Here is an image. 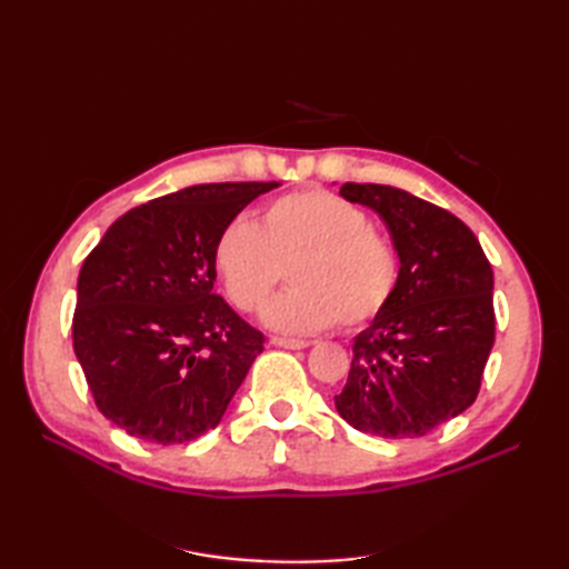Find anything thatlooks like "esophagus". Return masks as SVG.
Listing matches in <instances>:
<instances>
[{
  "label": "esophagus",
  "mask_w": 569,
  "mask_h": 569,
  "mask_svg": "<svg viewBox=\"0 0 569 569\" xmlns=\"http://www.w3.org/2000/svg\"><path fill=\"white\" fill-rule=\"evenodd\" d=\"M271 345L286 347V349H306L310 342H306V340H291V337H271Z\"/></svg>",
  "instance_id": "obj_1"
}]
</instances>
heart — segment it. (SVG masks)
<instances>
[{"label": "heart", "mask_w": 569, "mask_h": 569, "mask_svg": "<svg viewBox=\"0 0 569 569\" xmlns=\"http://www.w3.org/2000/svg\"><path fill=\"white\" fill-rule=\"evenodd\" d=\"M212 261L227 298L244 312L259 310L288 269L291 291L261 316L286 335H312L337 320L359 328L391 303L401 273L369 214L330 190L278 198L259 224L237 217L217 237Z\"/></svg>", "instance_id": "heart-1"}]
</instances>
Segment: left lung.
I'll list each match as a JSON object with an SVG mask.
<instances>
[{
	"label": "left lung",
	"mask_w": 569,
	"mask_h": 569,
	"mask_svg": "<svg viewBox=\"0 0 569 569\" xmlns=\"http://www.w3.org/2000/svg\"><path fill=\"white\" fill-rule=\"evenodd\" d=\"M340 196L381 217L401 273L391 303L355 337L337 413L379 438H422L479 393L497 325L491 263L462 220L401 188L345 183Z\"/></svg>",
	"instance_id": "obj_1"
}]
</instances>
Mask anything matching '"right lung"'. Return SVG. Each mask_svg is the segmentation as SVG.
I'll use <instances>...</instances> for the list:
<instances>
[{"label":"right lung","mask_w":569,"mask_h":569,"mask_svg":"<svg viewBox=\"0 0 569 569\" xmlns=\"http://www.w3.org/2000/svg\"><path fill=\"white\" fill-rule=\"evenodd\" d=\"M281 183H202L129 210L82 261L72 347L107 420L180 445L222 420L263 335L212 288L214 241Z\"/></svg>","instance_id":"right-lung-1"}]
</instances>
